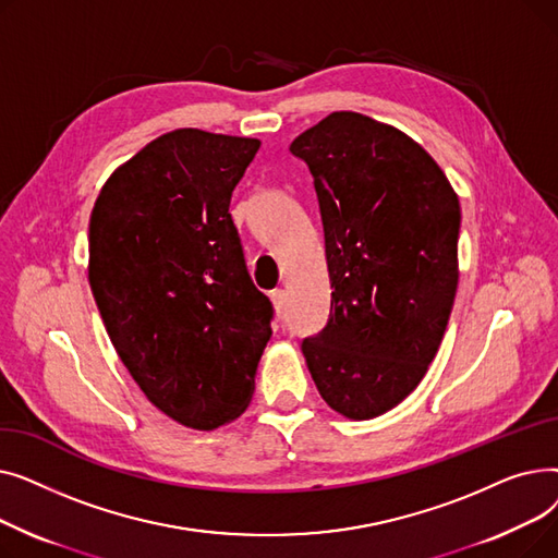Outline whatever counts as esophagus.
<instances>
[{
    "label": "esophagus",
    "instance_id": "1",
    "mask_svg": "<svg viewBox=\"0 0 558 558\" xmlns=\"http://www.w3.org/2000/svg\"><path fill=\"white\" fill-rule=\"evenodd\" d=\"M271 301H274V307H276V314L280 316L287 307V291L284 289H274L271 291Z\"/></svg>",
    "mask_w": 558,
    "mask_h": 558
}]
</instances>
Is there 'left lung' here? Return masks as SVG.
Here are the masks:
<instances>
[{
	"label": "left lung",
	"instance_id": "8db88e82",
	"mask_svg": "<svg viewBox=\"0 0 558 558\" xmlns=\"http://www.w3.org/2000/svg\"><path fill=\"white\" fill-rule=\"evenodd\" d=\"M314 179L332 287L326 328L303 339L335 412L368 421L412 393L432 364L459 282V198L402 131L332 112L291 142Z\"/></svg>",
	"mask_w": 558,
	"mask_h": 558
}]
</instances>
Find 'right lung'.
<instances>
[{
  "label": "right lung",
  "instance_id": "add662e5",
  "mask_svg": "<svg viewBox=\"0 0 558 558\" xmlns=\"http://www.w3.org/2000/svg\"><path fill=\"white\" fill-rule=\"evenodd\" d=\"M259 140L179 129L114 169L90 217L93 296L129 373L162 414L215 429L251 402L271 339L228 213Z\"/></svg>",
  "mask_w": 558,
  "mask_h": 558
}]
</instances>
